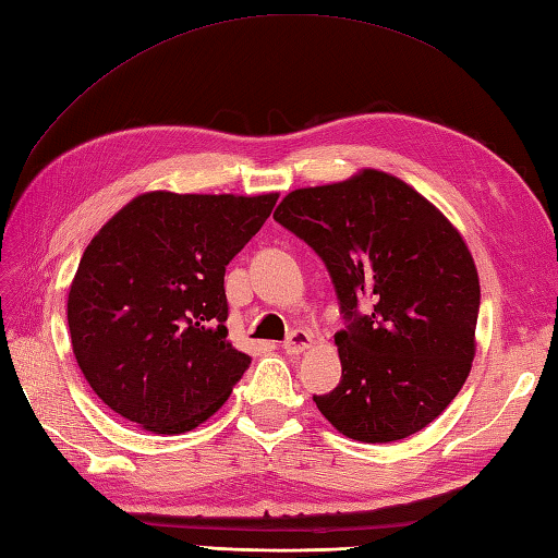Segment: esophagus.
Returning <instances> with one entry per match:
<instances>
[{
  "mask_svg": "<svg viewBox=\"0 0 558 558\" xmlns=\"http://www.w3.org/2000/svg\"><path fill=\"white\" fill-rule=\"evenodd\" d=\"M311 345H313V333L305 329H295V331H291V337L283 341L281 349L291 355H299V353L311 349Z\"/></svg>",
  "mask_w": 558,
  "mask_h": 558,
  "instance_id": "esophagus-1",
  "label": "esophagus"
}]
</instances>
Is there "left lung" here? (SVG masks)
Instances as JSON below:
<instances>
[{"mask_svg":"<svg viewBox=\"0 0 558 558\" xmlns=\"http://www.w3.org/2000/svg\"><path fill=\"white\" fill-rule=\"evenodd\" d=\"M275 219L327 265L345 329L339 387L313 396L355 441L427 427L456 399L475 357L477 269L461 233L413 185L363 169L291 191Z\"/></svg>","mask_w":558,"mask_h":558,"instance_id":"8db88e82","label":"left lung"}]
</instances>
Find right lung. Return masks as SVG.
I'll use <instances>...</instances> for the list:
<instances>
[{"label":"right lung","mask_w":558,"mask_h":558,"mask_svg":"<svg viewBox=\"0 0 558 558\" xmlns=\"http://www.w3.org/2000/svg\"><path fill=\"white\" fill-rule=\"evenodd\" d=\"M279 193L133 197L85 247L66 317L83 377L155 435L215 415L251 357L231 345L225 271Z\"/></svg>","instance_id":"add662e5"}]
</instances>
